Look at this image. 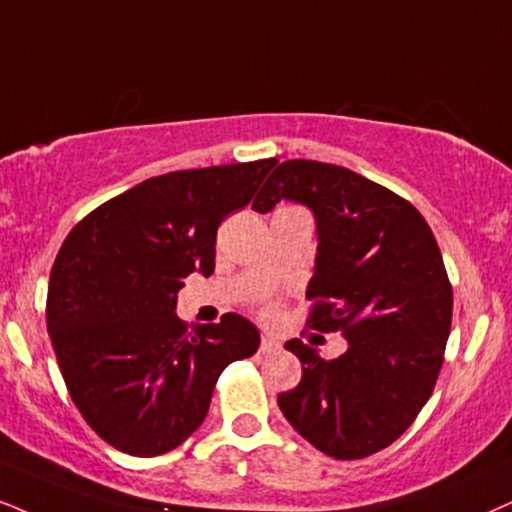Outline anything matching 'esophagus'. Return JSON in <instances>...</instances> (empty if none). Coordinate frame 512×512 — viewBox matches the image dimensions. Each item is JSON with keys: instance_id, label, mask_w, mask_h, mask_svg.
<instances>
[{"instance_id": "obj_1", "label": "esophagus", "mask_w": 512, "mask_h": 512, "mask_svg": "<svg viewBox=\"0 0 512 512\" xmlns=\"http://www.w3.org/2000/svg\"><path fill=\"white\" fill-rule=\"evenodd\" d=\"M278 347H281V342H278V340L274 338V335H269V333L262 335V342H260V352H262V354L276 352Z\"/></svg>"}]
</instances>
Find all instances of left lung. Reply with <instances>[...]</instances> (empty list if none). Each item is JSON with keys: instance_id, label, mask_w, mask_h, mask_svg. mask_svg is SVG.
Masks as SVG:
<instances>
[{"instance_id": "obj_1", "label": "left lung", "mask_w": 512, "mask_h": 512, "mask_svg": "<svg viewBox=\"0 0 512 512\" xmlns=\"http://www.w3.org/2000/svg\"><path fill=\"white\" fill-rule=\"evenodd\" d=\"M278 200L307 205L316 219L307 323L347 340L331 361L288 340L302 380L278 406L323 454L366 458L404 435L435 390L454 309L442 252L409 200L347 167L286 160L252 210L264 215Z\"/></svg>"}]
</instances>
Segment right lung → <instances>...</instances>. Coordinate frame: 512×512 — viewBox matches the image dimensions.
<instances>
[{
  "label": "right lung",
  "instance_id": "1",
  "mask_svg": "<svg viewBox=\"0 0 512 512\" xmlns=\"http://www.w3.org/2000/svg\"><path fill=\"white\" fill-rule=\"evenodd\" d=\"M276 158L167 172L89 212L58 250L47 331L58 368L101 439L160 456L208 416L219 373L260 347L238 314L186 333L184 278L215 271L217 226L241 210Z\"/></svg>",
  "mask_w": 512,
  "mask_h": 512
}]
</instances>
